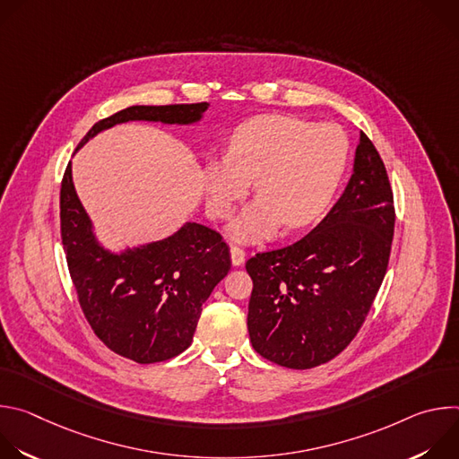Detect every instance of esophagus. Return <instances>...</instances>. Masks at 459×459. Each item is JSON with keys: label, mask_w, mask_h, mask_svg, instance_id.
<instances>
[{"label": "esophagus", "mask_w": 459, "mask_h": 459, "mask_svg": "<svg viewBox=\"0 0 459 459\" xmlns=\"http://www.w3.org/2000/svg\"><path fill=\"white\" fill-rule=\"evenodd\" d=\"M230 259H232V265H236V267L243 265V261H245V250H243L241 247H238V245H232V247H230Z\"/></svg>", "instance_id": "34e87169"}]
</instances>
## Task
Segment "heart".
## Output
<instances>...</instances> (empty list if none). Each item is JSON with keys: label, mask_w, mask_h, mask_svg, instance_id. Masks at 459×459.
Masks as SVG:
<instances>
[{"label": "heart", "mask_w": 459, "mask_h": 459, "mask_svg": "<svg viewBox=\"0 0 459 459\" xmlns=\"http://www.w3.org/2000/svg\"><path fill=\"white\" fill-rule=\"evenodd\" d=\"M349 158V138L334 123L267 114L234 128L225 160L207 163L205 183L216 216L232 205L254 181L257 202L230 227L236 239L255 241L316 220L329 205Z\"/></svg>", "instance_id": "heart-1"}]
</instances>
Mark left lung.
I'll list each match as a JSON object with an SVG mask.
<instances>
[{"instance_id":"left-lung-1","label":"left lung","mask_w":459,"mask_h":459,"mask_svg":"<svg viewBox=\"0 0 459 459\" xmlns=\"http://www.w3.org/2000/svg\"><path fill=\"white\" fill-rule=\"evenodd\" d=\"M396 211L385 163L359 133L354 174L307 236L252 255L248 336L254 351L287 368L336 358L359 333L383 283Z\"/></svg>"}]
</instances>
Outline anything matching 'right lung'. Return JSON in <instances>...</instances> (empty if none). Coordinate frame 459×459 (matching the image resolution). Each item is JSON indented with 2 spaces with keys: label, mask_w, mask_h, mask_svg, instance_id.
I'll use <instances>...</instances> for the list:
<instances>
[{
  "label": "right lung",
  "mask_w": 459,
  "mask_h": 459,
  "mask_svg": "<svg viewBox=\"0 0 459 459\" xmlns=\"http://www.w3.org/2000/svg\"><path fill=\"white\" fill-rule=\"evenodd\" d=\"M207 105L128 107L98 121L78 149L116 123L185 125L198 121ZM59 223L71 280L94 334L112 352L142 365L181 354L192 342L202 305L230 271V252L221 234L186 223L163 241L110 254L94 239L73 185L71 161L61 179Z\"/></svg>",
  "instance_id": "right-lung-1"
}]
</instances>
